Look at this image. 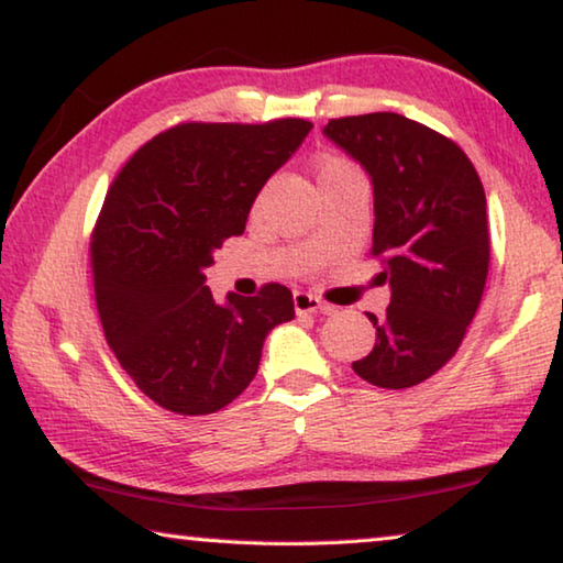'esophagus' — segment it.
<instances>
[{
  "mask_svg": "<svg viewBox=\"0 0 563 563\" xmlns=\"http://www.w3.org/2000/svg\"><path fill=\"white\" fill-rule=\"evenodd\" d=\"M294 311L297 314H314V311H327L324 301L309 291H294Z\"/></svg>",
  "mask_w": 563,
  "mask_h": 563,
  "instance_id": "obj_1",
  "label": "esophagus"
}]
</instances>
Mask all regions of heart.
Wrapping results in <instances>:
<instances>
[{
  "label": "heart",
  "instance_id": "heart-1",
  "mask_svg": "<svg viewBox=\"0 0 563 563\" xmlns=\"http://www.w3.org/2000/svg\"><path fill=\"white\" fill-rule=\"evenodd\" d=\"M350 176H360L357 168L352 166L347 158H324L319 163V170H317V180L322 184V180H336V178H350Z\"/></svg>",
  "mask_w": 563,
  "mask_h": 563
}]
</instances>
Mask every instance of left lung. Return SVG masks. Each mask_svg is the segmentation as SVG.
I'll return each mask as SVG.
<instances>
[{
	"instance_id": "8db88e82",
	"label": "left lung",
	"mask_w": 563,
	"mask_h": 563,
	"mask_svg": "<svg viewBox=\"0 0 563 563\" xmlns=\"http://www.w3.org/2000/svg\"><path fill=\"white\" fill-rule=\"evenodd\" d=\"M324 135L369 173V254L393 291L383 317L367 311L377 340L352 369L387 390L420 385L453 360L486 289V191L461 145L397 112L334 118Z\"/></svg>"
}]
</instances>
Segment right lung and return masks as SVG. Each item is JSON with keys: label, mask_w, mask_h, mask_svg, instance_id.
<instances>
[{"label": "right lung", "mask_w": 563, "mask_h": 563, "mask_svg": "<svg viewBox=\"0 0 563 563\" xmlns=\"http://www.w3.org/2000/svg\"><path fill=\"white\" fill-rule=\"evenodd\" d=\"M309 131L301 118L180 123L110 184L90 236L95 301L120 367L161 408H227L254 379L266 334L294 319L282 284L216 305L203 272L244 233L256 194Z\"/></svg>", "instance_id": "add662e5"}]
</instances>
